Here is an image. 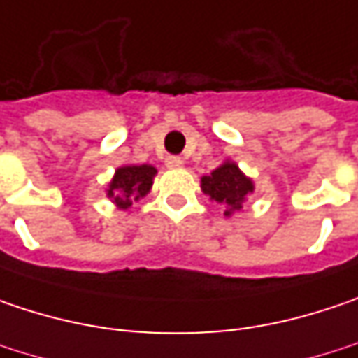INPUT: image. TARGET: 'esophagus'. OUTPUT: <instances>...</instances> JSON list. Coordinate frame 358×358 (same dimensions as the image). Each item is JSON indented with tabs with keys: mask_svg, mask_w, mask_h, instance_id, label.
I'll list each match as a JSON object with an SVG mask.
<instances>
[{
	"mask_svg": "<svg viewBox=\"0 0 358 358\" xmlns=\"http://www.w3.org/2000/svg\"><path fill=\"white\" fill-rule=\"evenodd\" d=\"M182 164H184V159L180 158V156H168L166 158V166L168 168H182Z\"/></svg>",
	"mask_w": 358,
	"mask_h": 358,
	"instance_id": "1",
	"label": "esophagus"
}]
</instances>
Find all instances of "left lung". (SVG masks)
Returning <instances> with one entry per match:
<instances>
[{
	"label": "left lung",
	"mask_w": 358,
	"mask_h": 358,
	"mask_svg": "<svg viewBox=\"0 0 358 358\" xmlns=\"http://www.w3.org/2000/svg\"><path fill=\"white\" fill-rule=\"evenodd\" d=\"M202 192L224 206V215H233L243 208V202L249 192H253L251 180L245 178L243 172L233 162H224L210 176L202 178Z\"/></svg>",
	"instance_id": "left-lung-1"
}]
</instances>
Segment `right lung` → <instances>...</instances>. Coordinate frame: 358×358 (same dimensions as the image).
Segmentation results:
<instances>
[{
	"label": "right lung",
	"mask_w": 358,
	"mask_h": 358,
	"mask_svg": "<svg viewBox=\"0 0 358 358\" xmlns=\"http://www.w3.org/2000/svg\"><path fill=\"white\" fill-rule=\"evenodd\" d=\"M156 176L154 166H123L115 172V178L109 184L107 196L115 202L119 208H129L134 200L143 199Z\"/></svg>",
	"instance_id": "obj_1"
}]
</instances>
